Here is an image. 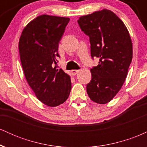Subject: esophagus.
I'll return each instance as SVG.
<instances>
[{
  "instance_id": "34e87169",
  "label": "esophagus",
  "mask_w": 147,
  "mask_h": 147,
  "mask_svg": "<svg viewBox=\"0 0 147 147\" xmlns=\"http://www.w3.org/2000/svg\"><path fill=\"white\" fill-rule=\"evenodd\" d=\"M79 72H80V70H71V73L73 75H76L77 73H79Z\"/></svg>"
}]
</instances>
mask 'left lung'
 Wrapping results in <instances>:
<instances>
[{
  "label": "left lung",
  "mask_w": 147,
  "mask_h": 147,
  "mask_svg": "<svg viewBox=\"0 0 147 147\" xmlns=\"http://www.w3.org/2000/svg\"><path fill=\"white\" fill-rule=\"evenodd\" d=\"M77 21L90 38L91 57L99 59L98 65L90 69L87 93L94 102L105 104L121 89L132 61L129 30L117 15L106 9L81 16Z\"/></svg>",
  "instance_id": "left-lung-1"
}]
</instances>
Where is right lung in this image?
<instances>
[{
  "instance_id": "right-lung-1",
  "label": "right lung",
  "mask_w": 147,
  "mask_h": 147,
  "mask_svg": "<svg viewBox=\"0 0 147 147\" xmlns=\"http://www.w3.org/2000/svg\"><path fill=\"white\" fill-rule=\"evenodd\" d=\"M70 18L43 14L23 30L18 42L20 58L28 84L37 99L51 107L62 104L70 95V75L53 68L59 42Z\"/></svg>"
}]
</instances>
